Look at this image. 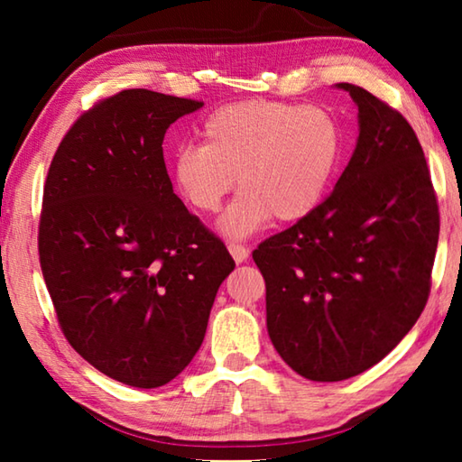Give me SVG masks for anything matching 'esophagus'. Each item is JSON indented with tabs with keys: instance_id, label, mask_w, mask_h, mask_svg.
I'll use <instances>...</instances> for the list:
<instances>
[{
	"instance_id": "esophagus-1",
	"label": "esophagus",
	"mask_w": 462,
	"mask_h": 462,
	"mask_svg": "<svg viewBox=\"0 0 462 462\" xmlns=\"http://www.w3.org/2000/svg\"><path fill=\"white\" fill-rule=\"evenodd\" d=\"M228 250H230V254L234 256V261H236V263H245L248 259V248L245 245H238V242H230Z\"/></svg>"
}]
</instances>
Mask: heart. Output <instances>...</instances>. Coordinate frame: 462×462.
I'll list each match as a JSON object with an SVG mask.
<instances>
[{"instance_id": "b5f03b06", "label": "heart", "mask_w": 462, "mask_h": 462, "mask_svg": "<svg viewBox=\"0 0 462 462\" xmlns=\"http://www.w3.org/2000/svg\"><path fill=\"white\" fill-rule=\"evenodd\" d=\"M203 144L173 156L179 198L201 216L216 214L236 185L240 195L222 217L228 236H246L271 217L308 216L330 185L342 154V130L322 106L248 99L224 106L201 126Z\"/></svg>"}]
</instances>
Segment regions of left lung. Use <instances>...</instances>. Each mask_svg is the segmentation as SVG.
Returning a JSON list of instances; mask_svg holds the SVG:
<instances>
[{
    "label": "left lung",
    "instance_id": "8db88e82",
    "mask_svg": "<svg viewBox=\"0 0 462 462\" xmlns=\"http://www.w3.org/2000/svg\"><path fill=\"white\" fill-rule=\"evenodd\" d=\"M358 143L334 191L253 253L281 358L310 381L361 374L426 308L440 212L410 122L358 85Z\"/></svg>",
    "mask_w": 462,
    "mask_h": 462
}]
</instances>
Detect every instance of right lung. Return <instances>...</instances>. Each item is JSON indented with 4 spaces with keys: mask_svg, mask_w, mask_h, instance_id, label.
<instances>
[{
    "mask_svg": "<svg viewBox=\"0 0 462 462\" xmlns=\"http://www.w3.org/2000/svg\"><path fill=\"white\" fill-rule=\"evenodd\" d=\"M203 104L148 89L99 99L46 175L38 254L69 344L138 389L175 379L206 336L234 271L224 242L173 193L162 140Z\"/></svg>",
    "mask_w": 462,
    "mask_h": 462,
    "instance_id": "right-lung-1",
    "label": "right lung"
}]
</instances>
